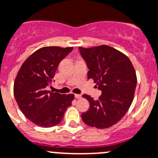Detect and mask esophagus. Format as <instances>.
<instances>
[{
	"label": "esophagus",
	"instance_id": "esophagus-1",
	"mask_svg": "<svg viewBox=\"0 0 158 158\" xmlns=\"http://www.w3.org/2000/svg\"><path fill=\"white\" fill-rule=\"evenodd\" d=\"M75 98L77 99H80V98H81V94H75Z\"/></svg>",
	"mask_w": 158,
	"mask_h": 158
}]
</instances>
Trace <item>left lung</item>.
<instances>
[{"mask_svg": "<svg viewBox=\"0 0 158 158\" xmlns=\"http://www.w3.org/2000/svg\"><path fill=\"white\" fill-rule=\"evenodd\" d=\"M88 67V79L98 85L102 95L98 100L84 94L89 109L81 114L86 125L98 129L111 127L127 113L134 98L137 76L127 56L108 45L85 48L79 47Z\"/></svg>", "mask_w": 158, "mask_h": 158, "instance_id": "obj_1", "label": "left lung"}]
</instances>
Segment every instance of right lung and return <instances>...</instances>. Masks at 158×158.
<instances>
[{
  "mask_svg": "<svg viewBox=\"0 0 158 158\" xmlns=\"http://www.w3.org/2000/svg\"><path fill=\"white\" fill-rule=\"evenodd\" d=\"M73 47L41 48L25 60L19 70L13 85V94L20 110L29 121L40 127L58 125L73 94L48 91L60 60L73 50Z\"/></svg>",
  "mask_w": 158,
  "mask_h": 158,
  "instance_id": "add662e5",
  "label": "right lung"
}]
</instances>
